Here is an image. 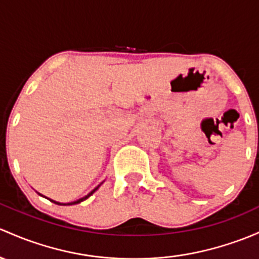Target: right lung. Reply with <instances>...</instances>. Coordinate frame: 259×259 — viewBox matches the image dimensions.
<instances>
[{
  "label": "right lung",
  "instance_id": "right-lung-1",
  "mask_svg": "<svg viewBox=\"0 0 259 259\" xmlns=\"http://www.w3.org/2000/svg\"><path fill=\"white\" fill-rule=\"evenodd\" d=\"M99 186H100V185H99ZM99 186H97V187H95V189L93 190V191H91V192H89V194H88V195H87V196H84V197H81V198H79V200H77V201H73V202H68V203H61V202H57V201H54V200H51V198H48V200H50V201H52V202L57 203V205H63V206L75 205V203H79V202H81V201L87 200V198H88V197H89V196H92V195H93V194H94V192H95V191H97V190H98V189H99ZM38 195H40V194H39V192H38ZM40 196H42V195H40Z\"/></svg>",
  "mask_w": 259,
  "mask_h": 259
}]
</instances>
